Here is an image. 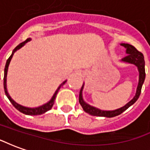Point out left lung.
<instances>
[{
  "mask_svg": "<svg viewBox=\"0 0 150 150\" xmlns=\"http://www.w3.org/2000/svg\"><path fill=\"white\" fill-rule=\"evenodd\" d=\"M121 46H124L126 49V54L127 55L123 58L120 61L121 62H128V63H131L135 65L137 67V70L139 71V81L137 88V91L134 96V97L132 98L131 100L129 101V103L123 106V107L117 108L116 110L112 111H105L99 109L97 108L91 106L90 104H87L83 98V87L84 84H83L82 88L80 91H79V104L83 108V109L88 114H90L91 116H104V117H114L121 114L123 112H125L126 109H128L131 105L135 103L136 101L138 100L141 91H142V85L144 83L145 79V60H144V56L142 54V53L139 52L136 49L135 47L130 44L128 43H121Z\"/></svg>",
  "mask_w": 150,
  "mask_h": 150,
  "instance_id": "left-lung-1",
  "label": "left lung"
}]
</instances>
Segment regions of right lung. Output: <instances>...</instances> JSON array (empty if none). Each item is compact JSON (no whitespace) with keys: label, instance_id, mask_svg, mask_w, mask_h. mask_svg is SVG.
Returning a JSON list of instances; mask_svg holds the SVG:
<instances>
[{"label":"right lung","instance_id":"1","mask_svg":"<svg viewBox=\"0 0 150 150\" xmlns=\"http://www.w3.org/2000/svg\"><path fill=\"white\" fill-rule=\"evenodd\" d=\"M30 41H31V38H27V39L25 40V42L20 43L18 46H16V47L14 48V50H13V52H12V54L10 55V57H9V58L8 59V60H7V62H6V64H5V73H4V89H5V95H6V96L8 97L9 101L11 102L12 104L14 106L16 109H18L19 112L24 113V114H25V115L36 116V115H41V114H43V113L46 112L47 111L50 110V109L52 108L53 105H54V100H55L56 96H57V94H58L59 89L61 88V87H62V85L65 84L67 80L63 81L61 84L59 85V88H57V90H56L55 92L54 93V95H53V96L51 97V99H50L47 103L42 104V105H41V106H39V107H36V108L25 107V106H22V105H21V104L16 103V102L12 99L11 96H10L9 94L8 93V90H7V83H6V82H7V73H8V66H9L10 61H11L12 58H13V55L14 54V53L16 52L17 50H18L19 49H21L22 46H24L28 42H30Z\"/></svg>","mask_w":150,"mask_h":150}]
</instances>
